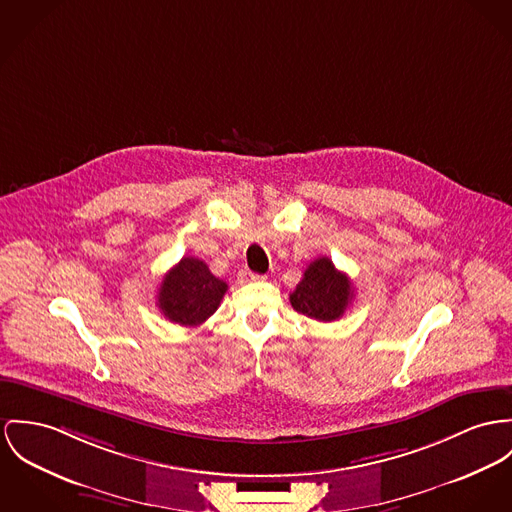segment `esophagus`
<instances>
[{"label":"esophagus","mask_w":512,"mask_h":512,"mask_svg":"<svg viewBox=\"0 0 512 512\" xmlns=\"http://www.w3.org/2000/svg\"><path fill=\"white\" fill-rule=\"evenodd\" d=\"M241 280L243 282H253V280H263V275H255L251 271H241Z\"/></svg>","instance_id":"1"}]
</instances>
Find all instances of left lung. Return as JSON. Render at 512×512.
Here are the masks:
<instances>
[{"instance_id": "left-lung-1", "label": "left lung", "mask_w": 512, "mask_h": 512, "mask_svg": "<svg viewBox=\"0 0 512 512\" xmlns=\"http://www.w3.org/2000/svg\"><path fill=\"white\" fill-rule=\"evenodd\" d=\"M353 292L349 276L337 271L331 259L319 257L304 271L296 290L290 294V304L298 314L317 321H335L349 308Z\"/></svg>"}]
</instances>
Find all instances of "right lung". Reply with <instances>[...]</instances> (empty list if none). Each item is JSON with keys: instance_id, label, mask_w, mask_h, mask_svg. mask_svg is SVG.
Segmentation results:
<instances>
[{"instance_id": "1", "label": "right lung", "mask_w": 512, "mask_h": 512, "mask_svg": "<svg viewBox=\"0 0 512 512\" xmlns=\"http://www.w3.org/2000/svg\"><path fill=\"white\" fill-rule=\"evenodd\" d=\"M226 290L228 284L212 275L204 261L183 257L161 280L159 310L173 323L195 327L218 310Z\"/></svg>"}]
</instances>
